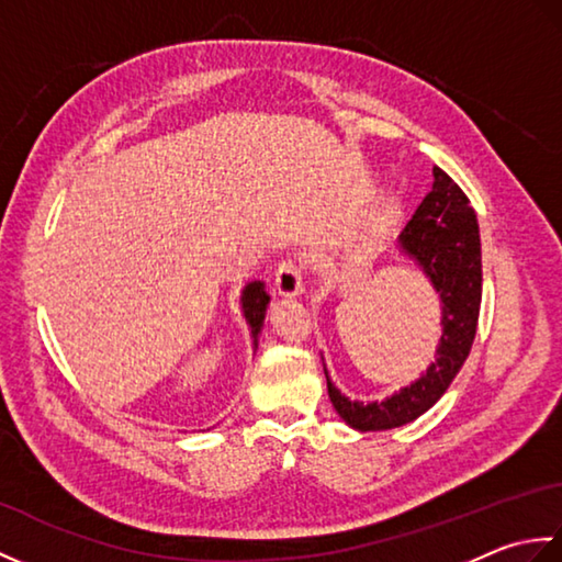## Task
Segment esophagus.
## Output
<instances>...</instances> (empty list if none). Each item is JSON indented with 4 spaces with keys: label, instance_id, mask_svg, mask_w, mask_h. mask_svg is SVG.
I'll list each match as a JSON object with an SVG mask.
<instances>
[{
    "label": "esophagus",
    "instance_id": "34e87169",
    "mask_svg": "<svg viewBox=\"0 0 562 562\" xmlns=\"http://www.w3.org/2000/svg\"><path fill=\"white\" fill-rule=\"evenodd\" d=\"M274 290L282 296H296L304 290V266L296 258H284L274 270Z\"/></svg>",
    "mask_w": 562,
    "mask_h": 562
}]
</instances>
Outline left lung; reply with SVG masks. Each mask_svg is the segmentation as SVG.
<instances>
[{
	"label": "left lung",
	"instance_id": "left-lung-1",
	"mask_svg": "<svg viewBox=\"0 0 562 562\" xmlns=\"http://www.w3.org/2000/svg\"><path fill=\"white\" fill-rule=\"evenodd\" d=\"M432 176V190L417 205L413 220L405 224L398 244L403 254L425 270L439 292L441 338L437 360L415 384L393 393L386 401L372 403L345 398L326 376L333 408L360 432L401 427L432 408L459 374L479 328L483 296L479 220L471 200L451 181V176L439 166H435Z\"/></svg>",
	"mask_w": 562,
	"mask_h": 562
}]
</instances>
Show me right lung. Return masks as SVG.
I'll return each mask as SVG.
<instances>
[{
    "mask_svg": "<svg viewBox=\"0 0 562 562\" xmlns=\"http://www.w3.org/2000/svg\"><path fill=\"white\" fill-rule=\"evenodd\" d=\"M268 302H270V296L266 294V284L262 282H250L241 294V308H244V316L250 326V333H254V338H258V333H260Z\"/></svg>",
    "mask_w": 562,
    "mask_h": 562,
    "instance_id": "1",
    "label": "right lung"
}]
</instances>
